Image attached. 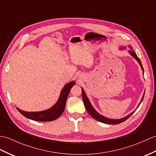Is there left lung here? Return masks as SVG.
I'll use <instances>...</instances> for the list:
<instances>
[{
    "label": "left lung",
    "instance_id": "left-lung-1",
    "mask_svg": "<svg viewBox=\"0 0 156 156\" xmlns=\"http://www.w3.org/2000/svg\"><path fill=\"white\" fill-rule=\"evenodd\" d=\"M130 48H132V47H130ZM120 48L123 49V48H124V47H121ZM129 53L131 54V56H132L133 58H134L137 62H138V63L140 64V66H141V68H142V70L144 72V68H143V66H142V62H141V61H140L139 58L137 56L136 52L133 51V50H129ZM144 94H145V92L142 98V100H141L140 102V104L138 105V106H137V108L139 107L141 102H142L143 98H144ZM82 100H83V102H84V106L86 108V110L88 111V114L90 115H91V117H92L93 118H94L95 119H96V120L99 121L100 122L104 123V124H120V123L126 121V119H127L130 116V115H132L133 113V112H132V113L129 114L128 115H127V116H126V117L123 118H121V119H110V118H106V117L103 116V115H100L99 113H98V112L94 110V108L93 106H92L91 103H90L88 98H87L86 94H85V92L84 91V90H83L82 88Z\"/></svg>",
    "mask_w": 156,
    "mask_h": 156
}]
</instances>
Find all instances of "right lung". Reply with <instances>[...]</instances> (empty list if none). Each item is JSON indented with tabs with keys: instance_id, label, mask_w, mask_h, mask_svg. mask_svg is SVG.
Returning <instances> with one entry per match:
<instances>
[{
	"instance_id": "obj_1",
	"label": "right lung",
	"mask_w": 156,
	"mask_h": 156,
	"mask_svg": "<svg viewBox=\"0 0 156 156\" xmlns=\"http://www.w3.org/2000/svg\"><path fill=\"white\" fill-rule=\"evenodd\" d=\"M74 84L75 82L72 81L65 85L62 90L59 99L58 100L57 102L48 110L34 112H24L19 109L18 108L17 110L24 116L28 119H32V120L38 122H49L54 120L63 113L70 89Z\"/></svg>"
}]
</instances>
